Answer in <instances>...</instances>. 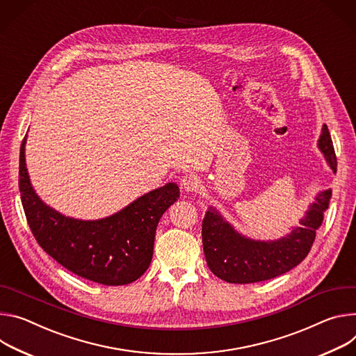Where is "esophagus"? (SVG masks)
I'll list each match as a JSON object with an SVG mask.
<instances>
[{
  "instance_id": "34e87169",
  "label": "esophagus",
  "mask_w": 356,
  "mask_h": 356,
  "mask_svg": "<svg viewBox=\"0 0 356 356\" xmlns=\"http://www.w3.org/2000/svg\"><path fill=\"white\" fill-rule=\"evenodd\" d=\"M181 186L184 191L186 192H200L202 185H201V179L193 175V174H186L182 177L181 179Z\"/></svg>"
}]
</instances>
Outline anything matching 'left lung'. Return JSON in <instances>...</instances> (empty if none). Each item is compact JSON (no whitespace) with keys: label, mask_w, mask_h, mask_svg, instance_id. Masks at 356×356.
<instances>
[{"label":"left lung","mask_w":356,"mask_h":356,"mask_svg":"<svg viewBox=\"0 0 356 356\" xmlns=\"http://www.w3.org/2000/svg\"><path fill=\"white\" fill-rule=\"evenodd\" d=\"M317 147L335 174L337 158L327 124H323ZM330 198L331 189L318 191L300 219V226L274 241L253 239L241 233L219 209L209 205L202 220V243L208 267L216 277L233 284L259 283L290 271L309 253Z\"/></svg>","instance_id":"1"}]
</instances>
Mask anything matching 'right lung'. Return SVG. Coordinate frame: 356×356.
I'll list each match as a JSON object with an SVG mask.
<instances>
[{
    "mask_svg": "<svg viewBox=\"0 0 356 356\" xmlns=\"http://www.w3.org/2000/svg\"><path fill=\"white\" fill-rule=\"evenodd\" d=\"M25 145L26 136L19 151V192L39 246L79 277L99 284L124 286L140 279L152 259L158 222L179 200L178 185L152 189L102 219L70 218L39 198L28 174Z\"/></svg>",
    "mask_w": 356,
    "mask_h": 356,
    "instance_id": "obj_1",
    "label": "right lung"
}]
</instances>
